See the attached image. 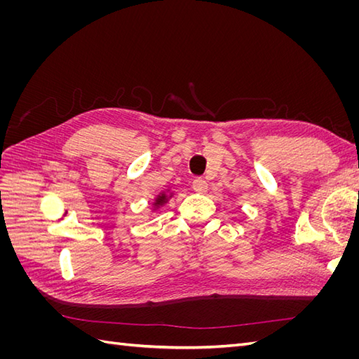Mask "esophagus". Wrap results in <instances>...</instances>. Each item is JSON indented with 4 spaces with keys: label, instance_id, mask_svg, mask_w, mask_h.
<instances>
[{
    "label": "esophagus",
    "instance_id": "1",
    "mask_svg": "<svg viewBox=\"0 0 359 359\" xmlns=\"http://www.w3.org/2000/svg\"><path fill=\"white\" fill-rule=\"evenodd\" d=\"M191 187H193V190L196 191V193H205L206 190H208V184H206V181L202 180V178H196V180L193 181Z\"/></svg>",
    "mask_w": 359,
    "mask_h": 359
}]
</instances>
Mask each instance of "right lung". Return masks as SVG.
<instances>
[{
    "label": "right lung",
    "mask_w": 359,
    "mask_h": 359,
    "mask_svg": "<svg viewBox=\"0 0 359 359\" xmlns=\"http://www.w3.org/2000/svg\"><path fill=\"white\" fill-rule=\"evenodd\" d=\"M173 194H175V193H173L170 189L161 190L158 194H156L153 203H151V211L156 212L157 210L161 208V206H165L173 198Z\"/></svg>",
    "instance_id": "1"
}]
</instances>
